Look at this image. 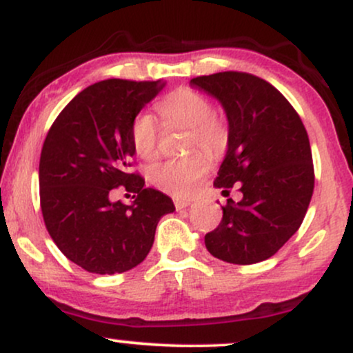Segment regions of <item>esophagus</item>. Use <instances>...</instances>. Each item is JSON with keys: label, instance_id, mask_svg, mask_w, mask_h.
Masks as SVG:
<instances>
[{"label": "esophagus", "instance_id": "1", "mask_svg": "<svg viewBox=\"0 0 353 353\" xmlns=\"http://www.w3.org/2000/svg\"><path fill=\"white\" fill-rule=\"evenodd\" d=\"M174 205H176L177 210L185 209V208H189V205H190V201L189 199H176V201H174Z\"/></svg>", "mask_w": 353, "mask_h": 353}]
</instances>
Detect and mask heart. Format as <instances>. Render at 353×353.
I'll list each match as a JSON object with an SVG mask.
<instances>
[{"label":"heart","mask_w":353,"mask_h":353,"mask_svg":"<svg viewBox=\"0 0 353 353\" xmlns=\"http://www.w3.org/2000/svg\"><path fill=\"white\" fill-rule=\"evenodd\" d=\"M159 112L168 125H181L189 129L188 148H202L216 154L222 151L228 141V129L219 117L212 114L209 99L192 89H177L159 103ZM131 139L136 152L144 159H152L157 154L159 129L149 112L134 119ZM209 169V159L204 154H192L181 159H168L149 169V181L163 192L176 197L189 196L197 182Z\"/></svg>","instance_id":"b5f03b06"}]
</instances>
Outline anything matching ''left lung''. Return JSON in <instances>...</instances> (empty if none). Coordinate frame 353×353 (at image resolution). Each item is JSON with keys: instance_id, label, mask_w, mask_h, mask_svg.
Instances as JSON below:
<instances>
[{"instance_id": "left-lung-1", "label": "left lung", "mask_w": 353, "mask_h": 353, "mask_svg": "<svg viewBox=\"0 0 353 353\" xmlns=\"http://www.w3.org/2000/svg\"><path fill=\"white\" fill-rule=\"evenodd\" d=\"M190 88L217 99L228 117V151L214 185L228 199L221 224L205 234V247L229 264L272 257L301 228L312 192L314 164L302 119L267 81L225 71L190 79Z\"/></svg>"}]
</instances>
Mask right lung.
I'll use <instances>...</instances> for the list:
<instances>
[{
    "label": "right lung",
    "instance_id": "1",
    "mask_svg": "<svg viewBox=\"0 0 353 353\" xmlns=\"http://www.w3.org/2000/svg\"><path fill=\"white\" fill-rule=\"evenodd\" d=\"M163 81L108 79L71 99L44 139L39 197L48 232L59 250L91 274L131 270L148 257L157 222L176 210L169 196L144 188L129 172L136 149L131 128L141 109L163 91ZM134 201H110L114 187Z\"/></svg>",
    "mask_w": 353,
    "mask_h": 353
}]
</instances>
